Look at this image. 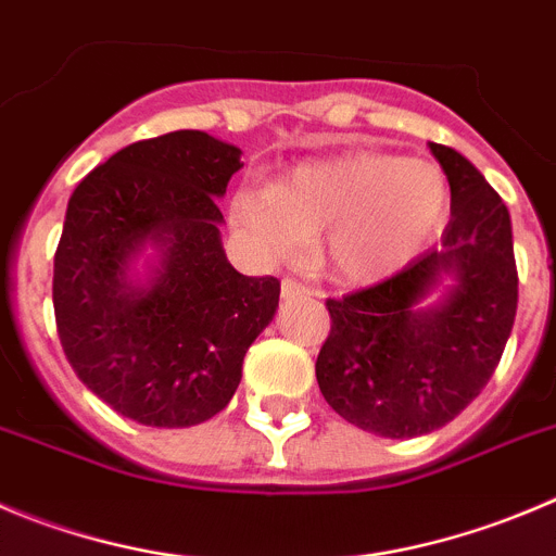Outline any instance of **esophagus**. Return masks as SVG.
Wrapping results in <instances>:
<instances>
[{"instance_id": "1", "label": "esophagus", "mask_w": 556, "mask_h": 556, "mask_svg": "<svg viewBox=\"0 0 556 556\" xmlns=\"http://www.w3.org/2000/svg\"><path fill=\"white\" fill-rule=\"evenodd\" d=\"M295 295H309V288H304L299 279H282V299H295Z\"/></svg>"}]
</instances>
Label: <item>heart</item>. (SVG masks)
<instances>
[{"mask_svg":"<svg viewBox=\"0 0 556 556\" xmlns=\"http://www.w3.org/2000/svg\"><path fill=\"white\" fill-rule=\"evenodd\" d=\"M447 214V184L422 161L351 153L302 164L268 191L241 189L230 222L266 257L299 252L326 232V257L342 279L376 282L401 271Z\"/></svg>","mask_w":556,"mask_h":556,"instance_id":"heart-1","label":"heart"}]
</instances>
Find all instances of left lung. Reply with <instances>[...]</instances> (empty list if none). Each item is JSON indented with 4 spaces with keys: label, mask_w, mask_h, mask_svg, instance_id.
I'll list each match as a JSON object with an SVG mask.
<instances>
[{
    "label": "left lung",
    "mask_w": 556,
    "mask_h": 556,
    "mask_svg": "<svg viewBox=\"0 0 556 556\" xmlns=\"http://www.w3.org/2000/svg\"><path fill=\"white\" fill-rule=\"evenodd\" d=\"M450 180L442 243L392 277L326 299L331 329L315 376L326 403L389 439L430 433L458 417L494 376L518 307L507 205L458 150L430 142ZM453 273L442 305L418 302Z\"/></svg>",
    "instance_id": "1"
}]
</instances>
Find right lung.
<instances>
[{
	"label": "right lung",
	"instance_id": "right-lung-1",
	"mask_svg": "<svg viewBox=\"0 0 556 556\" xmlns=\"http://www.w3.org/2000/svg\"><path fill=\"white\" fill-rule=\"evenodd\" d=\"M241 167L232 144L173 131L117 150L67 200L56 334L87 389L134 422L189 428L219 414L277 313L279 279L243 277L222 249L216 197ZM148 240L162 263L134 286L127 268Z\"/></svg>",
	"mask_w": 556,
	"mask_h": 556
}]
</instances>
